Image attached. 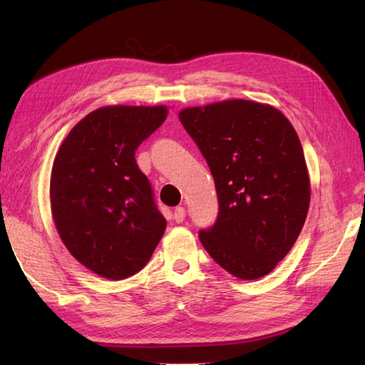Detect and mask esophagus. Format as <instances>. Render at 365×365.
<instances>
[{"label":"esophagus","instance_id":"obj_1","mask_svg":"<svg viewBox=\"0 0 365 365\" xmlns=\"http://www.w3.org/2000/svg\"><path fill=\"white\" fill-rule=\"evenodd\" d=\"M173 218L178 224L183 222V220H185V208L183 207H175L174 208V213H173Z\"/></svg>","mask_w":365,"mask_h":365}]
</instances>
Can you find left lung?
Here are the masks:
<instances>
[{
	"instance_id": "8db88e82",
	"label": "left lung",
	"mask_w": 365,
	"mask_h": 365,
	"mask_svg": "<svg viewBox=\"0 0 365 365\" xmlns=\"http://www.w3.org/2000/svg\"><path fill=\"white\" fill-rule=\"evenodd\" d=\"M215 178L218 216L199 238L230 274L274 269L304 226L311 188L297 131L273 106L227 100L178 114Z\"/></svg>"
}]
</instances>
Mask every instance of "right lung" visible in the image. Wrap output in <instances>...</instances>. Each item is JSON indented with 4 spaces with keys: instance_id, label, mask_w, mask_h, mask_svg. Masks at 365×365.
Instances as JSON below:
<instances>
[{
    "instance_id": "add662e5",
    "label": "right lung",
    "mask_w": 365,
    "mask_h": 365,
    "mask_svg": "<svg viewBox=\"0 0 365 365\" xmlns=\"http://www.w3.org/2000/svg\"><path fill=\"white\" fill-rule=\"evenodd\" d=\"M166 115L165 106L100 108L76 123L54 158V224L73 257L98 276L136 274L165 234L166 220L135 150Z\"/></svg>"
}]
</instances>
